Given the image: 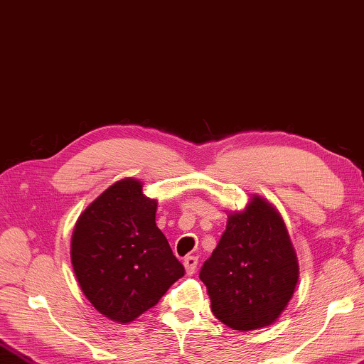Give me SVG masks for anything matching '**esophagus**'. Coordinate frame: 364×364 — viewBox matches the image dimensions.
<instances>
[{
    "label": "esophagus",
    "mask_w": 364,
    "mask_h": 364,
    "mask_svg": "<svg viewBox=\"0 0 364 364\" xmlns=\"http://www.w3.org/2000/svg\"><path fill=\"white\" fill-rule=\"evenodd\" d=\"M183 267H185V272H187V275H193L198 267V257L196 256H187L183 259Z\"/></svg>",
    "instance_id": "34e87169"
}]
</instances>
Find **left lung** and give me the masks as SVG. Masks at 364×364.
Wrapping results in <instances>:
<instances>
[{"mask_svg": "<svg viewBox=\"0 0 364 364\" xmlns=\"http://www.w3.org/2000/svg\"><path fill=\"white\" fill-rule=\"evenodd\" d=\"M199 278L213 316L229 328L248 331L275 322L299 283V261L275 207L255 195L245 210L229 213Z\"/></svg>", "mask_w": 364, "mask_h": 364, "instance_id": "left-lung-1", "label": "left lung"}]
</instances>
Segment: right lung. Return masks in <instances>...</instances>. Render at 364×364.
Here are the masks:
<instances>
[{
  "mask_svg": "<svg viewBox=\"0 0 364 364\" xmlns=\"http://www.w3.org/2000/svg\"><path fill=\"white\" fill-rule=\"evenodd\" d=\"M157 201L136 179L114 182L80 215L72 234V267L100 314L129 323L159 303L183 265L155 225Z\"/></svg>",
  "mask_w": 364,
  "mask_h": 364,
  "instance_id": "1",
  "label": "right lung"
}]
</instances>
